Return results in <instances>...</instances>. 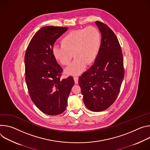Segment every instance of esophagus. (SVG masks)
<instances>
[{"label":"esophagus","mask_w":150,"mask_h":150,"mask_svg":"<svg viewBox=\"0 0 150 150\" xmlns=\"http://www.w3.org/2000/svg\"><path fill=\"white\" fill-rule=\"evenodd\" d=\"M74 82L76 84H77L79 82V77L77 76H74Z\"/></svg>","instance_id":"34e87169"}]
</instances>
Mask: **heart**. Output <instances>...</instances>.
<instances>
[{"mask_svg": "<svg viewBox=\"0 0 150 150\" xmlns=\"http://www.w3.org/2000/svg\"><path fill=\"white\" fill-rule=\"evenodd\" d=\"M101 39L99 31L93 26L77 29L69 32L61 40V45L53 48L55 58L62 65H69L73 58L75 59L66 72L77 75L81 73L86 65L94 62L101 47Z\"/></svg>", "mask_w": 150, "mask_h": 150, "instance_id": "obj_1", "label": "heart"}]
</instances>
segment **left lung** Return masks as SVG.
Here are the masks:
<instances>
[{
    "mask_svg": "<svg viewBox=\"0 0 150 150\" xmlns=\"http://www.w3.org/2000/svg\"><path fill=\"white\" fill-rule=\"evenodd\" d=\"M101 33V44L91 67L79 79L86 107L92 111L108 108L120 92L125 76L122 48L117 36L103 22L96 21Z\"/></svg>",
    "mask_w": 150,
    "mask_h": 150,
    "instance_id": "8db88e82",
    "label": "left lung"
}]
</instances>
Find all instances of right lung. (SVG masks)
I'll list each match as a JSON object with an SVG mask.
<instances>
[{
	"label": "right lung",
	"instance_id": "obj_1",
	"mask_svg": "<svg viewBox=\"0 0 150 150\" xmlns=\"http://www.w3.org/2000/svg\"><path fill=\"white\" fill-rule=\"evenodd\" d=\"M67 27L45 26L30 40L25 54V81L32 101L43 112L62 113L74 85L71 76L61 80L62 68L53 54L54 43Z\"/></svg>",
	"mask_w": 150,
	"mask_h": 150
}]
</instances>
